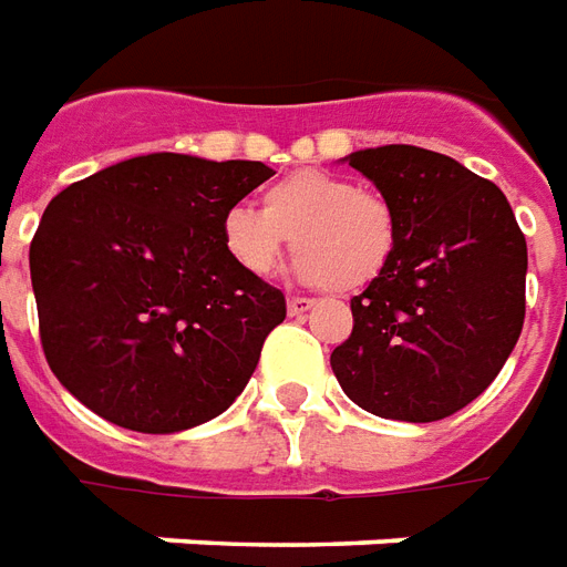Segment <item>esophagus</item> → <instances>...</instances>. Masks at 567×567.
Segmentation results:
<instances>
[{"label":"esophagus","instance_id":"obj_1","mask_svg":"<svg viewBox=\"0 0 567 567\" xmlns=\"http://www.w3.org/2000/svg\"><path fill=\"white\" fill-rule=\"evenodd\" d=\"M311 308H313V301L305 299V296H289V299H287L289 317H299V313L311 311Z\"/></svg>","mask_w":567,"mask_h":567}]
</instances>
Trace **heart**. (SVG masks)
I'll return each instance as SVG.
<instances>
[{
  "label": "heart",
  "instance_id": "b5f03b06",
  "mask_svg": "<svg viewBox=\"0 0 567 567\" xmlns=\"http://www.w3.org/2000/svg\"><path fill=\"white\" fill-rule=\"evenodd\" d=\"M235 266L266 278L292 235L296 275L334 292L371 287L399 247V210L378 189L323 168H299L262 193V210L235 205L220 220Z\"/></svg>",
  "mask_w": 567,
  "mask_h": 567
}]
</instances>
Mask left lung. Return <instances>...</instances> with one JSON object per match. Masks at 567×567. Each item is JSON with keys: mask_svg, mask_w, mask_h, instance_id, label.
Here are the masks:
<instances>
[{"mask_svg": "<svg viewBox=\"0 0 567 567\" xmlns=\"http://www.w3.org/2000/svg\"><path fill=\"white\" fill-rule=\"evenodd\" d=\"M350 165L399 210V247L350 299L332 371L369 414L435 423L493 383L523 332L526 235L502 189L444 153L386 144Z\"/></svg>", "mask_w": 567, "mask_h": 567, "instance_id": "left-lung-1", "label": "left lung"}]
</instances>
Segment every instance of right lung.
I'll use <instances>...</instances> for the list:
<instances>
[{"label":"right lung","mask_w":567,"mask_h":567,"mask_svg":"<svg viewBox=\"0 0 567 567\" xmlns=\"http://www.w3.org/2000/svg\"><path fill=\"white\" fill-rule=\"evenodd\" d=\"M266 163L147 153L65 187L29 244L44 359L109 423L168 435L223 414L287 317L220 220Z\"/></svg>","instance_id":"obj_1"}]
</instances>
